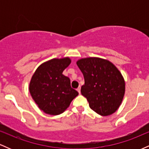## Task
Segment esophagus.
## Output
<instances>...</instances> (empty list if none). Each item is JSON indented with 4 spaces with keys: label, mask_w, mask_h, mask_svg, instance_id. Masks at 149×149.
Returning a JSON list of instances; mask_svg holds the SVG:
<instances>
[{
    "label": "esophagus",
    "mask_w": 149,
    "mask_h": 149,
    "mask_svg": "<svg viewBox=\"0 0 149 149\" xmlns=\"http://www.w3.org/2000/svg\"><path fill=\"white\" fill-rule=\"evenodd\" d=\"M77 91H78V93H80V85H79V87H78V88H77Z\"/></svg>",
    "instance_id": "34e87169"
}]
</instances>
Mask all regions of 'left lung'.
<instances>
[{
    "label": "left lung",
    "mask_w": 149,
    "mask_h": 149,
    "mask_svg": "<svg viewBox=\"0 0 149 149\" xmlns=\"http://www.w3.org/2000/svg\"><path fill=\"white\" fill-rule=\"evenodd\" d=\"M76 64L85 79L81 94L91 109L103 116L115 113L125 91V80L119 70L111 61L99 57L83 58Z\"/></svg>",
    "instance_id": "obj_1"
}]
</instances>
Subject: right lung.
I'll use <instances>...</instances> for the list:
<instances>
[{
	"instance_id": "obj_1",
	"label": "right lung",
	"mask_w": 149,
	"mask_h": 149,
	"mask_svg": "<svg viewBox=\"0 0 149 149\" xmlns=\"http://www.w3.org/2000/svg\"><path fill=\"white\" fill-rule=\"evenodd\" d=\"M69 57L54 59L40 64L32 76L29 92L40 110L56 116L70 106L78 92L71 87L69 77L62 74L71 64Z\"/></svg>"
}]
</instances>
